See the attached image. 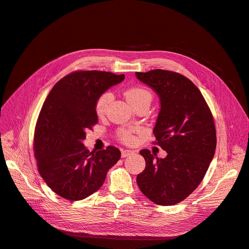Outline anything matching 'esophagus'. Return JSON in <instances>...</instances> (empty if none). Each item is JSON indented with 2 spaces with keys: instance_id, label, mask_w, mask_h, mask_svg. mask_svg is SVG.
Masks as SVG:
<instances>
[{
  "instance_id": "obj_1",
  "label": "esophagus",
  "mask_w": 249,
  "mask_h": 249,
  "mask_svg": "<svg viewBox=\"0 0 249 249\" xmlns=\"http://www.w3.org/2000/svg\"><path fill=\"white\" fill-rule=\"evenodd\" d=\"M132 153H133V151H132V150L124 149V150H122L121 155H122V158H126V156H128V155H130V154H132Z\"/></svg>"
}]
</instances>
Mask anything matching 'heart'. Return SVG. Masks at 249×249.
I'll list each match as a JSON object with an SVG mask.
<instances>
[{"instance_id": "heart-1", "label": "heart", "mask_w": 249, "mask_h": 249, "mask_svg": "<svg viewBox=\"0 0 249 249\" xmlns=\"http://www.w3.org/2000/svg\"><path fill=\"white\" fill-rule=\"evenodd\" d=\"M125 95L133 107H136L137 105L145 103V102L150 103L152 100L151 91L143 87L129 88L126 90ZM112 99H113V95L111 91H104V93H102L96 100V104H95L96 113L98 115L105 114V112L107 111V108L109 106V104L111 103ZM119 138L121 141H123L124 143H128V144H131V143L135 141L133 135L129 131H127V130H120Z\"/></svg>"}]
</instances>
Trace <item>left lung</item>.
<instances>
[{
  "label": "left lung",
  "instance_id": "obj_1",
  "mask_svg": "<svg viewBox=\"0 0 249 249\" xmlns=\"http://www.w3.org/2000/svg\"><path fill=\"white\" fill-rule=\"evenodd\" d=\"M136 77L160 97L154 143L167 152L159 159L148 149L140 151L146 165L137 176V185L153 203L176 205L197 189L214 158L213 115L200 89L180 73L153 70L136 72Z\"/></svg>",
  "mask_w": 249,
  "mask_h": 249
}]
</instances>
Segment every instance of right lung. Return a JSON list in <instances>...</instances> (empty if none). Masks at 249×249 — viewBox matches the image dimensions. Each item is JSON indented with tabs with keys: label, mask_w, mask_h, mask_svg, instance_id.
I'll list each match as a JSON object with an SVG mask.
<instances>
[{
	"label": "right lung",
	"mask_w": 249,
	"mask_h": 249,
	"mask_svg": "<svg viewBox=\"0 0 249 249\" xmlns=\"http://www.w3.org/2000/svg\"><path fill=\"white\" fill-rule=\"evenodd\" d=\"M124 77L77 71L62 77L48 94L35 127L34 153L39 174L61 198L80 201L94 194L120 160L121 152L114 146L89 152L82 141L98 123L96 100Z\"/></svg>",
	"instance_id": "1"
}]
</instances>
